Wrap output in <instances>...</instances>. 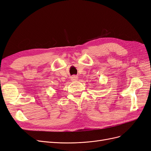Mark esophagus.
I'll list each match as a JSON object with an SVG mask.
<instances>
[{"mask_svg": "<svg viewBox=\"0 0 151 151\" xmlns=\"http://www.w3.org/2000/svg\"><path fill=\"white\" fill-rule=\"evenodd\" d=\"M77 79H78V77H77L76 76L71 77V81H77Z\"/></svg>", "mask_w": 151, "mask_h": 151, "instance_id": "1", "label": "esophagus"}]
</instances>
